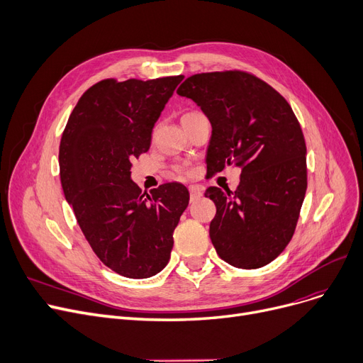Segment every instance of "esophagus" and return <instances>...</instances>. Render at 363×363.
<instances>
[{
  "mask_svg": "<svg viewBox=\"0 0 363 363\" xmlns=\"http://www.w3.org/2000/svg\"><path fill=\"white\" fill-rule=\"evenodd\" d=\"M189 192H191V201H192V202H194V201H198V199L202 196V191H201L199 187H196V186L189 189Z\"/></svg>",
  "mask_w": 363,
  "mask_h": 363,
  "instance_id": "esophagus-1",
  "label": "esophagus"
}]
</instances>
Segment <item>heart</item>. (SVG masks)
<instances>
[{
	"instance_id": "b5f03b06",
	"label": "heart",
	"mask_w": 363,
	"mask_h": 363,
	"mask_svg": "<svg viewBox=\"0 0 363 363\" xmlns=\"http://www.w3.org/2000/svg\"><path fill=\"white\" fill-rule=\"evenodd\" d=\"M194 113H196V112H187V113H184V115L182 116V119H183V118H187V116H191V115H194ZM176 169H177V172H180V174H186V172H187V171H186L184 168H182V167H177Z\"/></svg>"
}]
</instances>
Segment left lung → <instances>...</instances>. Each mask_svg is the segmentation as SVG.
I'll list each match as a JSON object with an SVG mask.
<instances>
[{
  "instance_id": "8db88e82",
  "label": "left lung",
  "mask_w": 363,
  "mask_h": 363,
  "mask_svg": "<svg viewBox=\"0 0 363 363\" xmlns=\"http://www.w3.org/2000/svg\"><path fill=\"white\" fill-rule=\"evenodd\" d=\"M177 94L192 99L211 123L206 172L240 168L235 192L205 191L217 208L210 224L217 254L239 269L269 264L294 235L307 189L297 116L267 82L244 71L192 75Z\"/></svg>"
}]
</instances>
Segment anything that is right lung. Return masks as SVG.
<instances>
[{
  "mask_svg": "<svg viewBox=\"0 0 363 363\" xmlns=\"http://www.w3.org/2000/svg\"><path fill=\"white\" fill-rule=\"evenodd\" d=\"M182 79L99 81L81 96L62 134L65 198L100 262L125 278H150L167 266L189 203L180 183L146 194L131 180V162L149 150L152 128Z\"/></svg>",
  "mask_w": 363,
  "mask_h": 363,
  "instance_id": "1",
  "label": "right lung"
}]
</instances>
